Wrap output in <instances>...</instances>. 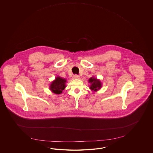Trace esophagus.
I'll return each mask as SVG.
<instances>
[{
  "mask_svg": "<svg viewBox=\"0 0 153 153\" xmlns=\"http://www.w3.org/2000/svg\"><path fill=\"white\" fill-rule=\"evenodd\" d=\"M73 78L74 79H80V76L78 75H73Z\"/></svg>",
  "mask_w": 153,
  "mask_h": 153,
  "instance_id": "34e87169",
  "label": "esophagus"
}]
</instances>
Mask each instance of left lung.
Instances as JSON below:
<instances>
[{
    "label": "left lung",
    "mask_w": 153,
    "mask_h": 153,
    "mask_svg": "<svg viewBox=\"0 0 153 153\" xmlns=\"http://www.w3.org/2000/svg\"><path fill=\"white\" fill-rule=\"evenodd\" d=\"M88 82L90 84L89 88L91 89V91L96 92L100 90L102 87V84L101 80L97 78H94V76H92L88 79Z\"/></svg>",
    "instance_id": "obj_1"
}]
</instances>
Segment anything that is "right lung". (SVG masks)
<instances>
[{
  "label": "right lung",
  "mask_w": 153,
  "mask_h": 153,
  "mask_svg": "<svg viewBox=\"0 0 153 153\" xmlns=\"http://www.w3.org/2000/svg\"><path fill=\"white\" fill-rule=\"evenodd\" d=\"M66 82L67 80L65 79L57 76L50 85L49 89L53 94H61L62 91L65 90L66 87Z\"/></svg>",
  "instance_id": "add662e5"
}]
</instances>
